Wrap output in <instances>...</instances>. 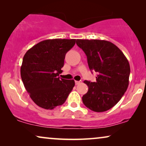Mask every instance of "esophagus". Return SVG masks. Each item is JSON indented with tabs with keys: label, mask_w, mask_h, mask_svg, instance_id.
I'll return each instance as SVG.
<instances>
[{
	"label": "esophagus",
	"mask_w": 146,
	"mask_h": 146,
	"mask_svg": "<svg viewBox=\"0 0 146 146\" xmlns=\"http://www.w3.org/2000/svg\"><path fill=\"white\" fill-rule=\"evenodd\" d=\"M80 83V81H75V84H76V85L79 84Z\"/></svg>",
	"instance_id": "esophagus-1"
}]
</instances>
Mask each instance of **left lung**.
Here are the masks:
<instances>
[{
  "mask_svg": "<svg viewBox=\"0 0 146 146\" xmlns=\"http://www.w3.org/2000/svg\"><path fill=\"white\" fill-rule=\"evenodd\" d=\"M76 44L86 55L90 70L98 74L96 82H84L88 87L82 96L84 104L96 112L108 110L127 90L130 74L129 62L111 42L77 39Z\"/></svg>",
  "mask_w": 146,
  "mask_h": 146,
  "instance_id": "obj_1",
  "label": "left lung"
}]
</instances>
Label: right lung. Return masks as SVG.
Returning a JSON list of instances; mask_svg holds the SVG:
<instances>
[{
	"mask_svg": "<svg viewBox=\"0 0 146 146\" xmlns=\"http://www.w3.org/2000/svg\"><path fill=\"white\" fill-rule=\"evenodd\" d=\"M76 39H48L41 41L24 56L21 75L30 97L37 106L52 110L62 105L72 90L74 80L60 78L66 54Z\"/></svg>",
	"mask_w": 146,
	"mask_h": 146,
	"instance_id": "add662e5",
	"label": "right lung"
}]
</instances>
